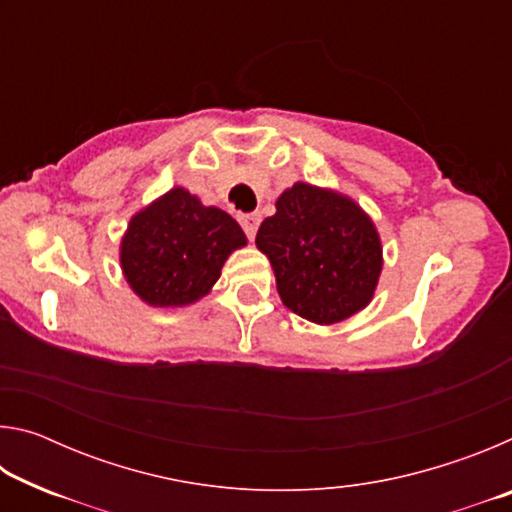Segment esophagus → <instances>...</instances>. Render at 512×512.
Masks as SVG:
<instances>
[{
    "instance_id": "1",
    "label": "esophagus",
    "mask_w": 512,
    "mask_h": 512,
    "mask_svg": "<svg viewBox=\"0 0 512 512\" xmlns=\"http://www.w3.org/2000/svg\"><path fill=\"white\" fill-rule=\"evenodd\" d=\"M239 223L244 228L248 239H255V232L259 228V214H239Z\"/></svg>"
}]
</instances>
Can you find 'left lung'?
Listing matches in <instances>:
<instances>
[{
    "label": "left lung",
    "instance_id": "8db88e82",
    "mask_svg": "<svg viewBox=\"0 0 512 512\" xmlns=\"http://www.w3.org/2000/svg\"><path fill=\"white\" fill-rule=\"evenodd\" d=\"M255 244L271 259L277 293L293 314L332 325L372 300L381 273L375 223L348 196L296 183L277 198Z\"/></svg>",
    "mask_w": 512,
    "mask_h": 512
}]
</instances>
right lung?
Segmentation results:
<instances>
[{
	"instance_id": "add662e5",
	"label": "right lung",
	"mask_w": 512,
	"mask_h": 512,
	"mask_svg": "<svg viewBox=\"0 0 512 512\" xmlns=\"http://www.w3.org/2000/svg\"><path fill=\"white\" fill-rule=\"evenodd\" d=\"M241 246L246 235L230 214L173 187L133 216L119 259L146 305L183 307L214 287L225 259Z\"/></svg>"
}]
</instances>
